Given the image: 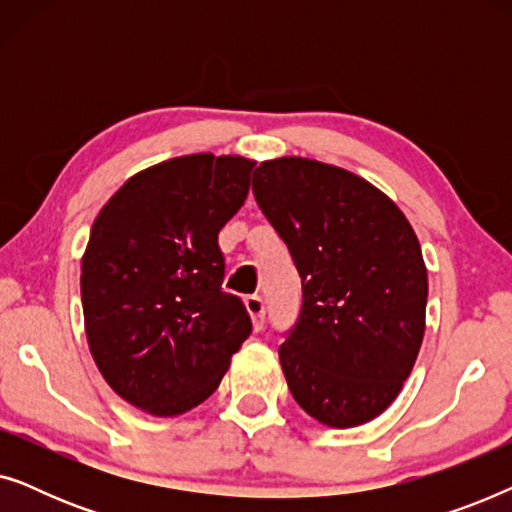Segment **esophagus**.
<instances>
[{"mask_svg":"<svg viewBox=\"0 0 512 512\" xmlns=\"http://www.w3.org/2000/svg\"><path fill=\"white\" fill-rule=\"evenodd\" d=\"M244 305H247V312L251 314V321H254L256 331H261L265 321V303L261 296H247L244 298Z\"/></svg>","mask_w":512,"mask_h":512,"instance_id":"obj_1","label":"esophagus"}]
</instances>
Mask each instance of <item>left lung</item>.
Returning <instances> with one entry per match:
<instances>
[{
  "label": "left lung",
  "instance_id": "obj_1",
  "mask_svg": "<svg viewBox=\"0 0 512 512\" xmlns=\"http://www.w3.org/2000/svg\"><path fill=\"white\" fill-rule=\"evenodd\" d=\"M251 188L303 284L279 347L286 384L321 424H366L398 396L422 347L429 277L415 230L373 184L319 160H265Z\"/></svg>",
  "mask_w": 512,
  "mask_h": 512
}]
</instances>
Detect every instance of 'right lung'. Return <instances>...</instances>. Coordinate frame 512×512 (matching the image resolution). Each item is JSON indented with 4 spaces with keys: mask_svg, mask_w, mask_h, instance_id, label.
<instances>
[{
    "mask_svg": "<svg viewBox=\"0 0 512 512\" xmlns=\"http://www.w3.org/2000/svg\"><path fill=\"white\" fill-rule=\"evenodd\" d=\"M254 160L193 153L135 174L90 228L81 303L90 354L135 408L174 417L207 401L251 333L221 289L219 230L249 193Z\"/></svg>",
    "mask_w": 512,
    "mask_h": 512,
    "instance_id": "add662e5",
    "label": "right lung"
}]
</instances>
